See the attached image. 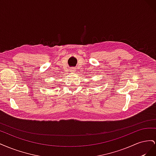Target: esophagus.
<instances>
[{
  "mask_svg": "<svg viewBox=\"0 0 156 156\" xmlns=\"http://www.w3.org/2000/svg\"><path fill=\"white\" fill-rule=\"evenodd\" d=\"M71 72H75V68H72V69H71Z\"/></svg>",
  "mask_w": 156,
  "mask_h": 156,
  "instance_id": "34e87169",
  "label": "esophagus"
}]
</instances>
